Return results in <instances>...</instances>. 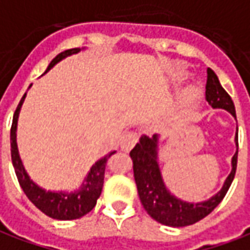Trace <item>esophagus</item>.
Here are the masks:
<instances>
[{
  "mask_svg": "<svg viewBox=\"0 0 250 250\" xmlns=\"http://www.w3.org/2000/svg\"><path fill=\"white\" fill-rule=\"evenodd\" d=\"M138 141V134L137 132H127L123 135L122 141H120V147L123 151H130L134 145L137 143Z\"/></svg>",
  "mask_w": 250,
  "mask_h": 250,
  "instance_id": "34e87169",
  "label": "esophagus"
}]
</instances>
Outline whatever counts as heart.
<instances>
[{
  "instance_id": "1",
  "label": "heart",
  "mask_w": 250,
  "mask_h": 250,
  "mask_svg": "<svg viewBox=\"0 0 250 250\" xmlns=\"http://www.w3.org/2000/svg\"><path fill=\"white\" fill-rule=\"evenodd\" d=\"M199 97V90L196 88H188L184 92V101L186 103H193L195 100H198Z\"/></svg>"
}]
</instances>
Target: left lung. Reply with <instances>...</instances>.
<instances>
[{"mask_svg":"<svg viewBox=\"0 0 250 250\" xmlns=\"http://www.w3.org/2000/svg\"><path fill=\"white\" fill-rule=\"evenodd\" d=\"M206 100L212 108L226 109L235 118L234 103L229 93L222 88L218 77L210 67L207 69V83H206ZM237 151L231 158V172L225 180L221 191L212 198L200 203H189L176 198L167 191L162 180L160 164H158V135L151 138L143 135L135 147L130 151L134 169V179L137 183L138 195L143 208L147 211L154 221L165 226L184 228L199 222L210 214L218 204L222 202L225 195L233 183L237 169L238 157V127L235 134Z\"/></svg>","mask_w":250,"mask_h":250,"instance_id":"left-lung-1","label":"left lung"}]
</instances>
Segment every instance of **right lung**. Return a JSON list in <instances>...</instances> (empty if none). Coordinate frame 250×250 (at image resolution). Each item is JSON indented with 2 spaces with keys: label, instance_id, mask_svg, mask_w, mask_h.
I'll list each match as a JSON object with an SVG mask.
<instances>
[{
  "label": "right lung",
  "instance_id": "right-lung-1",
  "mask_svg": "<svg viewBox=\"0 0 250 250\" xmlns=\"http://www.w3.org/2000/svg\"><path fill=\"white\" fill-rule=\"evenodd\" d=\"M80 51H81L80 48H70V50H66V51L58 54L55 58L52 59L51 63L48 64V67L44 73H47L51 67H54L55 64L66 57H70L73 54H77ZM25 96H27V93L22 96V99L16 108L13 122H12V128H10V154H12V162H13L17 180H19L24 193L27 195V198L47 216L58 219V221L78 219L81 216L86 215L89 211L93 210V207L97 203V199L100 198L101 191H103L104 173H105V165H107L108 158L115 154L116 151H111L109 154L104 155L103 158L96 162L93 167H90L88 176L85 177L83 186L78 191L52 192L40 188L38 184H35L34 181L29 179V176L25 172L21 158L19 155L17 142H16L17 120H19V113H20Z\"/></svg>",
  "mask_w": 250,
  "mask_h": 250
}]
</instances>
